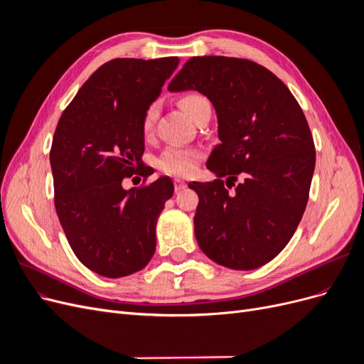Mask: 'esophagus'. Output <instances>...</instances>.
Returning <instances> with one entry per match:
<instances>
[{"mask_svg":"<svg viewBox=\"0 0 364 364\" xmlns=\"http://www.w3.org/2000/svg\"><path fill=\"white\" fill-rule=\"evenodd\" d=\"M185 186H186L185 181H182V179H174V190H176V191H181V190H183Z\"/></svg>","mask_w":364,"mask_h":364,"instance_id":"1","label":"esophagus"}]
</instances>
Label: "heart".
<instances>
[{"mask_svg": "<svg viewBox=\"0 0 364 364\" xmlns=\"http://www.w3.org/2000/svg\"><path fill=\"white\" fill-rule=\"evenodd\" d=\"M206 102V98L199 95V94H185L179 98V105L186 112L190 118L193 117V114L196 112V109L199 107L202 103ZM158 115V105L153 103L147 107V111L144 112V117H142V132H149L151 130L153 124H155V119ZM200 151L196 149H186V147H167L156 159V167L167 173V174H173V176H188L191 174L196 167L197 162L200 161Z\"/></svg>", "mask_w": 364, "mask_h": 364, "instance_id": "heart-1", "label": "heart"}]
</instances>
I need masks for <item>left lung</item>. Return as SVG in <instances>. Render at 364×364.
Listing matches in <instances>:
<instances>
[{
    "mask_svg": "<svg viewBox=\"0 0 364 364\" xmlns=\"http://www.w3.org/2000/svg\"><path fill=\"white\" fill-rule=\"evenodd\" d=\"M190 90L213 103L222 141L206 162L217 179L188 185L199 196L196 240L220 266L258 269L287 246L304 215L316 164L310 127L289 87L247 59L191 58L168 85Z\"/></svg>",
    "mask_w": 364,
    "mask_h": 364,
    "instance_id": "left-lung-1",
    "label": "left lung"
}]
</instances>
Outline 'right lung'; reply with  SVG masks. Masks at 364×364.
Listing matches in <instances>:
<instances>
[{"label":"right lung","mask_w":364,"mask_h":364,"mask_svg":"<svg viewBox=\"0 0 364 364\" xmlns=\"http://www.w3.org/2000/svg\"><path fill=\"white\" fill-rule=\"evenodd\" d=\"M178 58L114 59L102 65L65 109L53 136L54 206L79 261L106 278L144 269L156 249V223L173 196L170 178L123 188L142 167V117Z\"/></svg>","instance_id":"obj_1"}]
</instances>
